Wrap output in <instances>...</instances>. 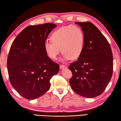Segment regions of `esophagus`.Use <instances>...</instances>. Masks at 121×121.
<instances>
[{
	"label": "esophagus",
	"mask_w": 121,
	"mask_h": 121,
	"mask_svg": "<svg viewBox=\"0 0 121 121\" xmlns=\"http://www.w3.org/2000/svg\"><path fill=\"white\" fill-rule=\"evenodd\" d=\"M59 67H60V69H62L67 68V67L66 66H65V65H60V66H59Z\"/></svg>",
	"instance_id": "esophagus-1"
}]
</instances>
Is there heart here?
<instances>
[{
    "label": "heart",
    "mask_w": 121,
    "mask_h": 121,
    "mask_svg": "<svg viewBox=\"0 0 121 121\" xmlns=\"http://www.w3.org/2000/svg\"><path fill=\"white\" fill-rule=\"evenodd\" d=\"M50 40L52 42L47 41L44 44L47 56L56 59L61 50L63 54L60 60L67 61L75 60L81 56L84 49L85 37L80 27L68 25L53 32Z\"/></svg>",
    "instance_id": "heart-1"
}]
</instances>
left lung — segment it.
<instances>
[{
	"instance_id": "obj_1",
	"label": "left lung",
	"mask_w": 121,
	"mask_h": 121,
	"mask_svg": "<svg viewBox=\"0 0 121 121\" xmlns=\"http://www.w3.org/2000/svg\"><path fill=\"white\" fill-rule=\"evenodd\" d=\"M75 24L81 27L85 41L81 56L69 67L73 74L69 84L76 94L94 98L102 94L112 77L111 48L106 38L92 23Z\"/></svg>"
}]
</instances>
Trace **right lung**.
Listing matches in <instances>:
<instances>
[{
	"label": "right lung",
	"mask_w": 121,
	"mask_h": 121,
	"mask_svg": "<svg viewBox=\"0 0 121 121\" xmlns=\"http://www.w3.org/2000/svg\"><path fill=\"white\" fill-rule=\"evenodd\" d=\"M56 25H30L17 36L7 58L12 86L24 98L33 100L49 89L50 80L59 72L58 64L47 56L44 44Z\"/></svg>",
	"instance_id": "add662e5"
}]
</instances>
